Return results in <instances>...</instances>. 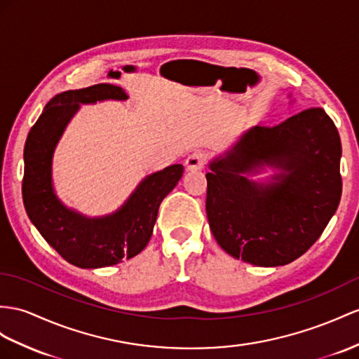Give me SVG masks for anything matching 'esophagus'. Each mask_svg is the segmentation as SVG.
I'll return each instance as SVG.
<instances>
[{
  "label": "esophagus",
  "mask_w": 359,
  "mask_h": 359,
  "mask_svg": "<svg viewBox=\"0 0 359 359\" xmlns=\"http://www.w3.org/2000/svg\"><path fill=\"white\" fill-rule=\"evenodd\" d=\"M208 162V154L203 151H194L192 154H189L185 165H187V170L188 171H198V170H203L205 165Z\"/></svg>",
  "instance_id": "1"
}]
</instances>
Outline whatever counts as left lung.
<instances>
[{"label": "left lung", "instance_id": "left-lung-1", "mask_svg": "<svg viewBox=\"0 0 359 359\" xmlns=\"http://www.w3.org/2000/svg\"><path fill=\"white\" fill-rule=\"evenodd\" d=\"M339 158L338 130L321 107L245 132L206 172V214L219 247L258 267H278L300 258L339 205ZM264 163L287 174L269 187L242 176Z\"/></svg>", "mask_w": 359, "mask_h": 359}]
</instances>
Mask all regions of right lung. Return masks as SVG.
I'll use <instances>...</instances> for the list:
<instances>
[{
    "label": "right lung",
    "mask_w": 359,
    "mask_h": 359,
    "mask_svg": "<svg viewBox=\"0 0 359 359\" xmlns=\"http://www.w3.org/2000/svg\"><path fill=\"white\" fill-rule=\"evenodd\" d=\"M126 100L115 85L100 83L62 92L45 106L24 147L22 198L27 215L63 259L80 269L109 267L130 259L149 244L162 200L183 174L180 163L147 177L116 214L89 219L67 209L51 188V156L80 103Z\"/></svg>",
    "instance_id": "add662e5"
}]
</instances>
